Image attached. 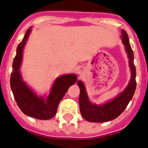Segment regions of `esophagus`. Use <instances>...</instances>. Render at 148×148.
Instances as JSON below:
<instances>
[{
    "label": "esophagus",
    "instance_id": "esophagus-1",
    "mask_svg": "<svg viewBox=\"0 0 148 148\" xmlns=\"http://www.w3.org/2000/svg\"><path fill=\"white\" fill-rule=\"evenodd\" d=\"M84 71V68L83 66H78L77 68V74H82Z\"/></svg>",
    "mask_w": 148,
    "mask_h": 148
}]
</instances>
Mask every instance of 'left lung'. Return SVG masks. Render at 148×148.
Segmentation results:
<instances>
[{"instance_id": "obj_1", "label": "left lung", "mask_w": 148, "mask_h": 148, "mask_svg": "<svg viewBox=\"0 0 148 148\" xmlns=\"http://www.w3.org/2000/svg\"><path fill=\"white\" fill-rule=\"evenodd\" d=\"M122 42L129 59V66L131 72V77L127 86L116 97L104 104L97 105L90 101L87 94L84 84L82 81L77 82L80 88L79 106L82 116L84 119L93 123H104L118 117L127 108L130 101L134 96L136 90V68L134 66V53L130 44L127 33L123 29L121 32Z\"/></svg>"}]
</instances>
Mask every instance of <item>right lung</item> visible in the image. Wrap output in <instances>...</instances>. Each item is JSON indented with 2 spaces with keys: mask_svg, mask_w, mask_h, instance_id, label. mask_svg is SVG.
<instances>
[{
  "mask_svg": "<svg viewBox=\"0 0 148 148\" xmlns=\"http://www.w3.org/2000/svg\"><path fill=\"white\" fill-rule=\"evenodd\" d=\"M32 27L27 30L22 41L17 47L16 56L13 60V71L10 84L17 104L24 114L38 119H49L56 115L60 101L67 90L77 82L76 74H64L56 77L48 96H39L23 81L20 71L23 49L27 42Z\"/></svg>",
  "mask_w": 148,
  "mask_h": 148,
  "instance_id": "1",
  "label": "right lung"
}]
</instances>
